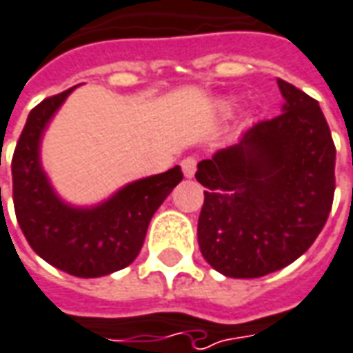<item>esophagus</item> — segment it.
<instances>
[{
    "label": "esophagus",
    "mask_w": 353,
    "mask_h": 353,
    "mask_svg": "<svg viewBox=\"0 0 353 353\" xmlns=\"http://www.w3.org/2000/svg\"><path fill=\"white\" fill-rule=\"evenodd\" d=\"M196 165H198V159H196L194 155H188V157H184V159H182L181 167L186 179H192V176L196 174Z\"/></svg>",
    "instance_id": "obj_1"
}]
</instances>
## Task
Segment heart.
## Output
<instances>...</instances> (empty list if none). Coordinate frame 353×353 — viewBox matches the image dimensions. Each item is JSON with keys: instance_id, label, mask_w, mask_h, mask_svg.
Instances as JSON below:
<instances>
[{"instance_id": "b5f03b06", "label": "heart", "mask_w": 353, "mask_h": 353, "mask_svg": "<svg viewBox=\"0 0 353 353\" xmlns=\"http://www.w3.org/2000/svg\"><path fill=\"white\" fill-rule=\"evenodd\" d=\"M236 105V101L232 98H223L217 101V109L219 113H223V115H228V113H232V109Z\"/></svg>"}]
</instances>
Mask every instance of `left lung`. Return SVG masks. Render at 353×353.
I'll list each match as a JSON object with an SVG mask.
<instances>
[{"instance_id": "8db88e82", "label": "left lung", "mask_w": 353, "mask_h": 353, "mask_svg": "<svg viewBox=\"0 0 353 353\" xmlns=\"http://www.w3.org/2000/svg\"><path fill=\"white\" fill-rule=\"evenodd\" d=\"M276 84L283 113L198 163L201 255L230 279H257L296 261L332 208L336 150L325 115L305 92Z\"/></svg>"}]
</instances>
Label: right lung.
Returning <instances> with one entry per match:
<instances>
[{
    "instance_id": "right-lung-1",
    "label": "right lung",
    "mask_w": 353,
    "mask_h": 353,
    "mask_svg": "<svg viewBox=\"0 0 353 353\" xmlns=\"http://www.w3.org/2000/svg\"><path fill=\"white\" fill-rule=\"evenodd\" d=\"M74 88L43 99L26 119L11 163L13 203L24 238L43 261L72 276L96 279L138 257L153 213L182 181V171L176 165L128 182L94 205L63 200L43 171L42 138Z\"/></svg>"
}]
</instances>
